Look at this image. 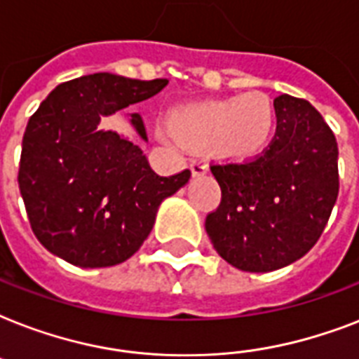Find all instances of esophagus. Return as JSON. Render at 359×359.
Instances as JSON below:
<instances>
[{"label":"esophagus","instance_id":"34e87169","mask_svg":"<svg viewBox=\"0 0 359 359\" xmlns=\"http://www.w3.org/2000/svg\"><path fill=\"white\" fill-rule=\"evenodd\" d=\"M190 169H191V175H194V177H201V175H205L208 171L207 160H203V158H199V160H194V162L190 163Z\"/></svg>","mask_w":359,"mask_h":359}]
</instances>
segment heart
Returning <instances> with one entry per match:
<instances>
[{"instance_id": "b5f03b06", "label": "heart", "mask_w": 359, "mask_h": 359, "mask_svg": "<svg viewBox=\"0 0 359 359\" xmlns=\"http://www.w3.org/2000/svg\"><path fill=\"white\" fill-rule=\"evenodd\" d=\"M276 121V108L266 95L245 93L186 106L169 124L188 145H210L225 160H248L266 149Z\"/></svg>"}]
</instances>
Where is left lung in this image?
Segmentation results:
<instances>
[{
    "instance_id": "obj_1",
    "label": "left lung",
    "mask_w": 359,
    "mask_h": 359,
    "mask_svg": "<svg viewBox=\"0 0 359 359\" xmlns=\"http://www.w3.org/2000/svg\"><path fill=\"white\" fill-rule=\"evenodd\" d=\"M278 130L253 162L212 165L222 203L205 222L218 255L244 272H272L323 235L339 194L337 141L304 98L273 100Z\"/></svg>"
}]
</instances>
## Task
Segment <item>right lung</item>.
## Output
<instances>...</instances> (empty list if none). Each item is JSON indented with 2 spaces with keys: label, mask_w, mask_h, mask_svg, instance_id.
<instances>
[{
  "label": "right lung",
  "mask_w": 359,
  "mask_h": 359,
  "mask_svg": "<svg viewBox=\"0 0 359 359\" xmlns=\"http://www.w3.org/2000/svg\"><path fill=\"white\" fill-rule=\"evenodd\" d=\"M165 86L98 72L61 83L42 100L22 140L18 184L31 229L50 253L81 268L124 262L152 231L163 199L190 180V169L160 177L140 145L98 128L102 117ZM130 124L147 141L140 114Z\"/></svg>",
  "instance_id": "obj_1"
}]
</instances>
